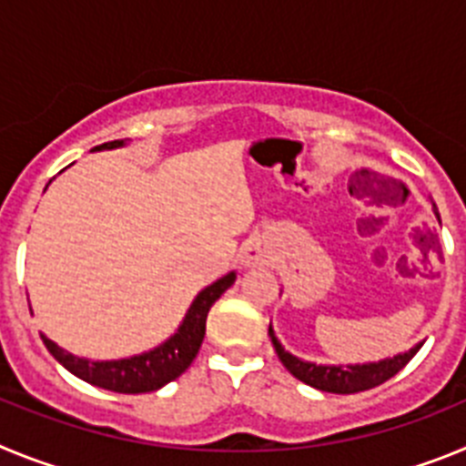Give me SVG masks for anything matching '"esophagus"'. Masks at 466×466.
<instances>
[{
  "label": "esophagus",
  "mask_w": 466,
  "mask_h": 466,
  "mask_svg": "<svg viewBox=\"0 0 466 466\" xmlns=\"http://www.w3.org/2000/svg\"><path fill=\"white\" fill-rule=\"evenodd\" d=\"M266 258H268V254H266V249H263L258 242H254V245H247L240 254V263L245 266V268L263 266V263H266Z\"/></svg>",
  "instance_id": "34e87169"
}]
</instances>
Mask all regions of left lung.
<instances>
[{
	"label": "left lung",
	"mask_w": 466,
	"mask_h": 466,
	"mask_svg": "<svg viewBox=\"0 0 466 466\" xmlns=\"http://www.w3.org/2000/svg\"><path fill=\"white\" fill-rule=\"evenodd\" d=\"M434 214L439 217L436 205H434ZM268 336L270 340H273V348L275 352H278L279 361L287 366V371H289L291 376L299 378V380L306 382V385L315 387V390H322V392H333V394H355V392H364V390H371V387L382 385L385 380L397 376L403 366L413 360L415 352L422 348V343H420L415 345V348H410L409 352H403V355L390 357V360L371 361V364L329 366V364H312V361H303L299 360V357L289 355V352L282 348V343L275 339L273 327H268Z\"/></svg>",
	"instance_id": "8db88e82"
}]
</instances>
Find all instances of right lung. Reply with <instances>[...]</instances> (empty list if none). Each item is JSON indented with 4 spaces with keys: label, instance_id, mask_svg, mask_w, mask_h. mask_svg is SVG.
Wrapping results in <instances>:
<instances>
[{
    "label": "right lung",
    "instance_id": "1",
    "mask_svg": "<svg viewBox=\"0 0 466 466\" xmlns=\"http://www.w3.org/2000/svg\"><path fill=\"white\" fill-rule=\"evenodd\" d=\"M123 144H126L123 139H114V142L95 147V151L118 149ZM233 282H236V273H228L221 279H217L214 284H209V287H205L191 303V308H188L187 317H184V322L179 324L175 336H170V339L163 345H158V348L149 350V352H142V355L127 357V360H81V357H74L72 352H65L63 348H57V345L53 343L51 339H46L44 333H41V340H44V345L48 348V352H51L69 373H74V376L81 378V380L90 382V385L102 387V390H111V392L118 394L154 392V390H160L163 385H167L170 380L182 376L188 366H191V361L196 360L198 355V350L203 345L205 322H208L209 308L214 306V300L219 299Z\"/></svg>",
    "mask_w": 466,
    "mask_h": 466
}]
</instances>
